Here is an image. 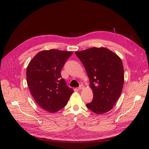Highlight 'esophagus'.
<instances>
[{
  "instance_id": "esophagus-1",
  "label": "esophagus",
  "mask_w": 149,
  "mask_h": 149,
  "mask_svg": "<svg viewBox=\"0 0 149 149\" xmlns=\"http://www.w3.org/2000/svg\"><path fill=\"white\" fill-rule=\"evenodd\" d=\"M84 86H83V85H80V86H79V87H78V90H82V89H84Z\"/></svg>"
}]
</instances>
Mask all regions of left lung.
Segmentation results:
<instances>
[{"instance_id": "obj_1", "label": "left lung", "mask_w": 149, "mask_h": 149, "mask_svg": "<svg viewBox=\"0 0 149 149\" xmlns=\"http://www.w3.org/2000/svg\"><path fill=\"white\" fill-rule=\"evenodd\" d=\"M86 70L93 100L86 105L97 114L110 111L120 97L124 81L121 58L104 47L75 52Z\"/></svg>"}]
</instances>
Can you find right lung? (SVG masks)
Returning a JSON list of instances; mask_svg holds the SVG:
<instances>
[{"label": "right lung", "instance_id": "add662e5", "mask_svg": "<svg viewBox=\"0 0 149 149\" xmlns=\"http://www.w3.org/2000/svg\"><path fill=\"white\" fill-rule=\"evenodd\" d=\"M72 53L55 49L44 50L28 65L26 81L30 92L36 102L49 113L64 107L74 93L61 75V69Z\"/></svg>", "mask_w": 149, "mask_h": 149}]
</instances>
